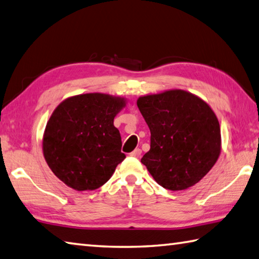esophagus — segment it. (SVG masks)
<instances>
[{"label":"esophagus","instance_id":"obj_1","mask_svg":"<svg viewBox=\"0 0 259 259\" xmlns=\"http://www.w3.org/2000/svg\"><path fill=\"white\" fill-rule=\"evenodd\" d=\"M141 153H142V151H141V149H135L133 152L131 153V155H132V157H134V158H140L141 157Z\"/></svg>","mask_w":259,"mask_h":259}]
</instances>
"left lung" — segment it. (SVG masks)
Listing matches in <instances>:
<instances>
[{"label":"left lung","instance_id":"left-lung-1","mask_svg":"<svg viewBox=\"0 0 259 259\" xmlns=\"http://www.w3.org/2000/svg\"><path fill=\"white\" fill-rule=\"evenodd\" d=\"M151 132L150 151L141 159L165 189L194 186L221 153V130L211 107L182 89L145 95L136 101Z\"/></svg>","mask_w":259,"mask_h":259}]
</instances>
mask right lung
<instances>
[{
  "instance_id": "add662e5",
  "label": "right lung",
  "mask_w": 259,
  "mask_h": 259,
  "mask_svg": "<svg viewBox=\"0 0 259 259\" xmlns=\"http://www.w3.org/2000/svg\"><path fill=\"white\" fill-rule=\"evenodd\" d=\"M127 100L100 92L72 96L46 124L42 153L53 174L77 192L102 186L125 159L116 115Z\"/></svg>"
}]
</instances>
